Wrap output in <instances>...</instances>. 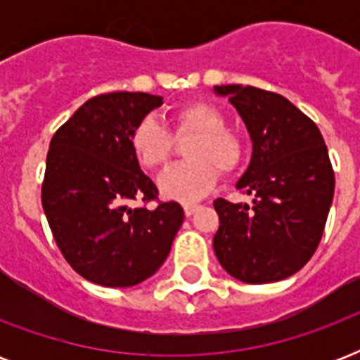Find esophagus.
<instances>
[{
    "instance_id": "esophagus-1",
    "label": "esophagus",
    "mask_w": 360,
    "mask_h": 360,
    "mask_svg": "<svg viewBox=\"0 0 360 360\" xmlns=\"http://www.w3.org/2000/svg\"><path fill=\"white\" fill-rule=\"evenodd\" d=\"M183 209H185L186 217H192V214L196 213L198 209H200V205H185V207H183Z\"/></svg>"
}]
</instances>
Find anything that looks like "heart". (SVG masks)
<instances>
[{"label": "heart", "instance_id": "1", "mask_svg": "<svg viewBox=\"0 0 360 360\" xmlns=\"http://www.w3.org/2000/svg\"><path fill=\"white\" fill-rule=\"evenodd\" d=\"M224 124V115L213 104L188 103L175 110V136L192 134V138L185 147L188 160L158 177V191L164 198L183 203L198 202L213 191L219 169L230 174L239 166L245 143ZM130 149L141 168L157 169L168 162L172 138L155 117H143L130 132Z\"/></svg>", "mask_w": 360, "mask_h": 360}]
</instances>
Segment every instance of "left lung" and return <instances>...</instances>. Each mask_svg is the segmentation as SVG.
<instances>
[{
	"label": "left lung",
	"instance_id": "8db88e82",
	"mask_svg": "<svg viewBox=\"0 0 360 360\" xmlns=\"http://www.w3.org/2000/svg\"><path fill=\"white\" fill-rule=\"evenodd\" d=\"M245 121L252 140L248 168L236 188L252 203L219 198L217 259L246 284L278 282L307 265L323 236L335 172L323 136L282 95L252 86H214Z\"/></svg>",
	"mask_w": 360,
	"mask_h": 360
}]
</instances>
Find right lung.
Wrapping results in <instances>:
<instances>
[{"mask_svg":"<svg viewBox=\"0 0 360 360\" xmlns=\"http://www.w3.org/2000/svg\"><path fill=\"white\" fill-rule=\"evenodd\" d=\"M164 98L115 91L84 103L53 134L42 209L76 273L104 288H130L166 262L185 213L177 202L132 209L157 186L130 149V132Z\"/></svg>","mask_w":360,"mask_h":360,"instance_id":"right-lung-1","label":"right lung"}]
</instances>
